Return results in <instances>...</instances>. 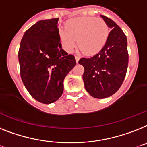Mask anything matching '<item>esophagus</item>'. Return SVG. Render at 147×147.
Returning <instances> with one entry per match:
<instances>
[{
	"label": "esophagus",
	"mask_w": 147,
	"mask_h": 147,
	"mask_svg": "<svg viewBox=\"0 0 147 147\" xmlns=\"http://www.w3.org/2000/svg\"><path fill=\"white\" fill-rule=\"evenodd\" d=\"M75 59H76V63H78V61H79V59H80V57H78V56H76V57H75Z\"/></svg>",
	"instance_id": "1"
}]
</instances>
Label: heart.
I'll use <instances>...</instances> for the list:
<instances>
[{"instance_id": "obj_1", "label": "heart", "mask_w": 147, "mask_h": 147, "mask_svg": "<svg viewBox=\"0 0 147 147\" xmlns=\"http://www.w3.org/2000/svg\"><path fill=\"white\" fill-rule=\"evenodd\" d=\"M65 27L59 29V38L69 53L75 50L77 44L86 54L98 53L106 45L109 33L106 22L100 18H75L68 20Z\"/></svg>"}]
</instances>
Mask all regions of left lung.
Segmentation results:
<instances>
[{
  "mask_svg": "<svg viewBox=\"0 0 147 147\" xmlns=\"http://www.w3.org/2000/svg\"><path fill=\"white\" fill-rule=\"evenodd\" d=\"M110 28L105 46L90 58H82L78 63L84 68V88L94 98L112 96L123 83L128 65L127 38L114 21L100 16Z\"/></svg>",
  "mask_w": 147,
  "mask_h": 147,
  "instance_id": "1",
  "label": "left lung"
}]
</instances>
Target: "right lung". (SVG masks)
<instances>
[{
    "label": "right lung",
    "mask_w": 147,
    "mask_h": 147,
    "mask_svg": "<svg viewBox=\"0 0 147 147\" xmlns=\"http://www.w3.org/2000/svg\"><path fill=\"white\" fill-rule=\"evenodd\" d=\"M59 18L40 20L26 31L18 53L20 76L31 96L49 104L63 92V81L76 65L63 48L57 28Z\"/></svg>",
    "instance_id": "1"
}]
</instances>
